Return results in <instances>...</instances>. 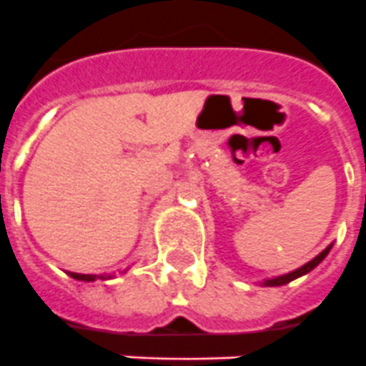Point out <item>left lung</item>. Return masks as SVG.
Returning a JSON list of instances; mask_svg holds the SVG:
<instances>
[{
    "label": "left lung",
    "mask_w": 366,
    "mask_h": 366,
    "mask_svg": "<svg viewBox=\"0 0 366 366\" xmlns=\"http://www.w3.org/2000/svg\"><path fill=\"white\" fill-rule=\"evenodd\" d=\"M330 249H332V244H330L328 247H326L325 251H322V253H319V254H317V257L313 258V260H310L308 264H304L302 267H299V269L292 271V273L282 274V277H274V279H269V280H266V282H264V286H284V284L292 282V280L299 279V277H302V274L310 273V271H312L313 267H317V266H319V264H321L322 260H325V258H326V254L330 253Z\"/></svg>",
    "instance_id": "obj_1"
}]
</instances>
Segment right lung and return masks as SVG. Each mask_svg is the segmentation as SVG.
I'll use <instances>...</instances> for the list:
<instances>
[{
  "label": "right lung",
  "mask_w": 366,
  "mask_h": 366,
  "mask_svg": "<svg viewBox=\"0 0 366 366\" xmlns=\"http://www.w3.org/2000/svg\"><path fill=\"white\" fill-rule=\"evenodd\" d=\"M69 277H73V279L76 280H86V282H93L95 279H112V274H108V277H104V274H100V277H97V274H80V273H69Z\"/></svg>",
  "instance_id": "obj_1"
}]
</instances>
